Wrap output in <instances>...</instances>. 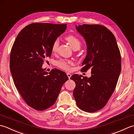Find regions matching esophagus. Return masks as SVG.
<instances>
[{
    "mask_svg": "<svg viewBox=\"0 0 134 134\" xmlns=\"http://www.w3.org/2000/svg\"><path fill=\"white\" fill-rule=\"evenodd\" d=\"M66 75H67V76H68V77H69V79H70V77H71V76H72V75H71L70 73H68Z\"/></svg>",
    "mask_w": 134,
    "mask_h": 134,
    "instance_id": "34e87169",
    "label": "esophagus"
}]
</instances>
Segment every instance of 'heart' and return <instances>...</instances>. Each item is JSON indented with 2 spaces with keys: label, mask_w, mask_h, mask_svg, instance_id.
I'll return each mask as SVG.
<instances>
[{
  "label": "heart",
  "mask_w": 134,
  "mask_h": 134,
  "mask_svg": "<svg viewBox=\"0 0 134 134\" xmlns=\"http://www.w3.org/2000/svg\"><path fill=\"white\" fill-rule=\"evenodd\" d=\"M66 40L69 43L70 47L72 48H80L81 46V42L79 39L73 35H69L66 37ZM59 45V41L56 40L54 41L51 47V51L53 53H55L57 51ZM57 65L62 69L65 70H69L70 69V65L72 64V62L70 61L65 59H61L58 61L56 63Z\"/></svg>",
  "instance_id": "obj_1"
}]
</instances>
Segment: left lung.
<instances>
[{
    "mask_svg": "<svg viewBox=\"0 0 134 134\" xmlns=\"http://www.w3.org/2000/svg\"><path fill=\"white\" fill-rule=\"evenodd\" d=\"M87 44V56L81 70L91 68L88 78L73 75L76 83L73 96L78 107L87 112L103 108L115 90L121 69V58L116 38L111 32L100 25L76 26Z\"/></svg>",
    "mask_w": 134,
    "mask_h": 134,
    "instance_id": "1",
    "label": "left lung"
}]
</instances>
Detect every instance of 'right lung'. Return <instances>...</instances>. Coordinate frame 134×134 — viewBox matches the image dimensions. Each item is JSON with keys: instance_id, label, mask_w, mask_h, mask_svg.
<instances>
[{"instance_id": "1", "label": "right lung", "mask_w": 134, "mask_h": 134, "mask_svg": "<svg viewBox=\"0 0 134 134\" xmlns=\"http://www.w3.org/2000/svg\"><path fill=\"white\" fill-rule=\"evenodd\" d=\"M66 24L33 23L21 30L11 50L10 68L16 88L25 102L37 110L53 105L62 85L68 80L65 72H46L42 65L51 55V47L66 29Z\"/></svg>"}]
</instances>
